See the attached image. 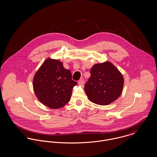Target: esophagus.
<instances>
[{
  "label": "esophagus",
  "instance_id": "esophagus-1",
  "mask_svg": "<svg viewBox=\"0 0 157 157\" xmlns=\"http://www.w3.org/2000/svg\"><path fill=\"white\" fill-rule=\"evenodd\" d=\"M84 83H85V82H84V80H83V78L80 79V80L78 82V84L80 86L83 85H84Z\"/></svg>",
  "mask_w": 157,
  "mask_h": 157
}]
</instances>
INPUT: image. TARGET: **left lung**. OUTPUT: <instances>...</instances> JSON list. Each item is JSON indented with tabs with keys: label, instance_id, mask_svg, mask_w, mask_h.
I'll return each instance as SVG.
<instances>
[{
	"label": "left lung",
	"instance_id": "8db88e82",
	"mask_svg": "<svg viewBox=\"0 0 157 157\" xmlns=\"http://www.w3.org/2000/svg\"><path fill=\"white\" fill-rule=\"evenodd\" d=\"M124 78L110 62L94 65L90 77L85 85V91L91 102L102 105L110 104L121 95Z\"/></svg>",
	"mask_w": 157,
	"mask_h": 157
}]
</instances>
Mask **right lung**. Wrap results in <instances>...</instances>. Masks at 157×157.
Here are the masks:
<instances>
[{
	"instance_id": "right-lung-1",
	"label": "right lung",
	"mask_w": 157,
	"mask_h": 157,
	"mask_svg": "<svg viewBox=\"0 0 157 157\" xmlns=\"http://www.w3.org/2000/svg\"><path fill=\"white\" fill-rule=\"evenodd\" d=\"M77 85L72 80L71 72L63 67L62 62L50 58L43 62L33 79L36 98L53 109L62 108L70 101L72 89Z\"/></svg>"
}]
</instances>
